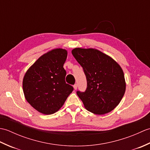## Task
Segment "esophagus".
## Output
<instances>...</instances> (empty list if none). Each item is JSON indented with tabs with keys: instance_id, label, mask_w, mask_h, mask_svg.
Wrapping results in <instances>:
<instances>
[{
	"instance_id": "1",
	"label": "esophagus",
	"mask_w": 150,
	"mask_h": 150,
	"mask_svg": "<svg viewBox=\"0 0 150 150\" xmlns=\"http://www.w3.org/2000/svg\"><path fill=\"white\" fill-rule=\"evenodd\" d=\"M73 88H74V90H76L77 89V84H74L73 85Z\"/></svg>"
}]
</instances>
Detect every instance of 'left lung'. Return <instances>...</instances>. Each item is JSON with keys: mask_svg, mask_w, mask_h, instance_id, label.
Listing matches in <instances>:
<instances>
[{"mask_svg": "<svg viewBox=\"0 0 150 150\" xmlns=\"http://www.w3.org/2000/svg\"><path fill=\"white\" fill-rule=\"evenodd\" d=\"M71 53L86 77V90L77 92L86 109L96 115L114 110L126 91L125 78L120 65L97 49L76 47Z\"/></svg>", "mask_w": 150, "mask_h": 150, "instance_id": "obj_1", "label": "left lung"}]
</instances>
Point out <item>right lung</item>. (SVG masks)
<instances>
[{"mask_svg":"<svg viewBox=\"0 0 150 150\" xmlns=\"http://www.w3.org/2000/svg\"><path fill=\"white\" fill-rule=\"evenodd\" d=\"M68 52L56 48L44 53L27 70L22 81L25 98L34 109L44 115L59 111L73 88L66 83L63 68Z\"/></svg>","mask_w":150,"mask_h":150,"instance_id":"obj_1","label":"right lung"}]
</instances>
